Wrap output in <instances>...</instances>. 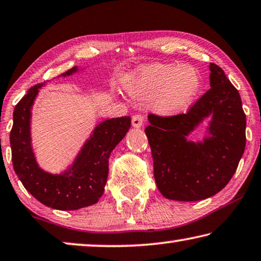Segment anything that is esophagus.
<instances>
[{"instance_id":"obj_1","label":"esophagus","mask_w":261,"mask_h":261,"mask_svg":"<svg viewBox=\"0 0 261 261\" xmlns=\"http://www.w3.org/2000/svg\"><path fill=\"white\" fill-rule=\"evenodd\" d=\"M144 123V116L137 114V115H134V117H132V126L134 127H140L143 125Z\"/></svg>"}]
</instances>
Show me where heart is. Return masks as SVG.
Here are the masks:
<instances>
[{
    "label": "heart",
    "mask_w": 261,
    "mask_h": 261,
    "mask_svg": "<svg viewBox=\"0 0 261 261\" xmlns=\"http://www.w3.org/2000/svg\"><path fill=\"white\" fill-rule=\"evenodd\" d=\"M123 86L131 96L148 98L155 113L172 115L187 107L200 90L201 76L188 65L151 64L126 76Z\"/></svg>",
    "instance_id": "1"
}]
</instances>
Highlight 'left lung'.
<instances>
[{
    "instance_id": "left-lung-1",
    "label": "left lung",
    "mask_w": 261,
    "mask_h": 261,
    "mask_svg": "<svg viewBox=\"0 0 261 261\" xmlns=\"http://www.w3.org/2000/svg\"><path fill=\"white\" fill-rule=\"evenodd\" d=\"M210 88L186 114L148 115L145 134L151 146L156 187L168 200L200 201L225 187L238 167L246 144V116L241 95L216 64H210ZM212 116L211 137L187 140Z\"/></svg>"
}]
</instances>
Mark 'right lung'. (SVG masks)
<instances>
[{
    "instance_id": "add662e5",
    "label": "right lung",
    "mask_w": 261,
    "mask_h": 261,
    "mask_svg": "<svg viewBox=\"0 0 261 261\" xmlns=\"http://www.w3.org/2000/svg\"><path fill=\"white\" fill-rule=\"evenodd\" d=\"M77 67L61 74L71 75ZM44 84L31 87L14 110L10 131L11 160L20 182L40 203L58 210H76L95 204L105 192L111 151L131 126L129 116L103 121L95 127L75 161L63 174H49L37 164L31 147V107Z\"/></svg>"
}]
</instances>
